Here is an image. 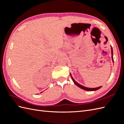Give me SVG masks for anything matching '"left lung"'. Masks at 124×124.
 <instances>
[{"instance_id":"1","label":"left lung","mask_w":124,"mask_h":124,"mask_svg":"<svg viewBox=\"0 0 124 124\" xmlns=\"http://www.w3.org/2000/svg\"><path fill=\"white\" fill-rule=\"evenodd\" d=\"M111 47V53H112V61H113V62H114V60H113V48H112V47ZM70 76H71V78H72V79L73 80V82H74V83L76 84L77 86H78V87H79L80 88L83 89L84 90H85V91H96V90H98L99 89V88H100L101 87V86H100V87H96V88H88V87H84V86H82L80 84H79L77 82L75 81V80L73 79V78L72 77V76H71V75L70 74Z\"/></svg>"}]
</instances>
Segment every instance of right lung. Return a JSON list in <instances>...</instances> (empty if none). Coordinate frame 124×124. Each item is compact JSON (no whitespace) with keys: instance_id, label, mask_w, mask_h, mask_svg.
<instances>
[{"instance_id":"obj_1","label":"right lung","mask_w":124,"mask_h":124,"mask_svg":"<svg viewBox=\"0 0 124 124\" xmlns=\"http://www.w3.org/2000/svg\"><path fill=\"white\" fill-rule=\"evenodd\" d=\"M41 93H42V92H41Z\"/></svg>"}]
</instances>
